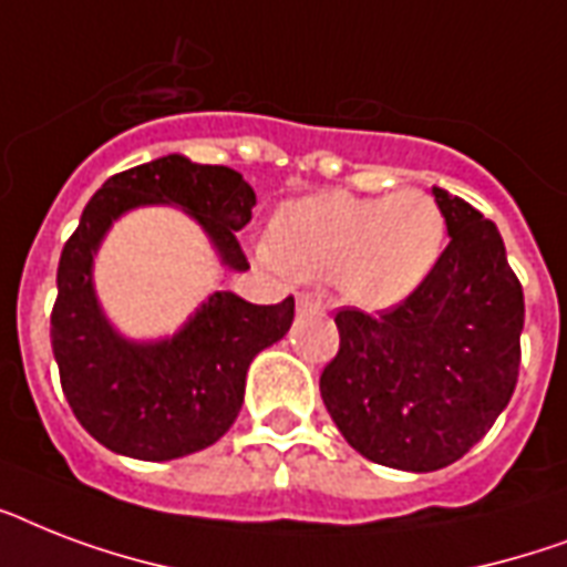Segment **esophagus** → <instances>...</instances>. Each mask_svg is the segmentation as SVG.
Listing matches in <instances>:
<instances>
[{
	"mask_svg": "<svg viewBox=\"0 0 567 567\" xmlns=\"http://www.w3.org/2000/svg\"><path fill=\"white\" fill-rule=\"evenodd\" d=\"M297 309H300V311H320V309H323V300H320V293L302 291V293H297Z\"/></svg>",
	"mask_w": 567,
	"mask_h": 567,
	"instance_id": "34e87169",
	"label": "esophagus"
}]
</instances>
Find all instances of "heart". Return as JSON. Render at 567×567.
Segmentation results:
<instances>
[{
  "label": "heart",
  "instance_id": "1",
  "mask_svg": "<svg viewBox=\"0 0 567 567\" xmlns=\"http://www.w3.org/2000/svg\"><path fill=\"white\" fill-rule=\"evenodd\" d=\"M444 235V214L423 190L371 199L336 190L285 205L267 258L300 276H338L350 300L385 309L430 276Z\"/></svg>",
  "mask_w": 567,
  "mask_h": 567
}]
</instances>
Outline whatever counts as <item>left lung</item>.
Returning a JSON list of instances; mask_svg holds the SVG:
<instances>
[{
	"label": "left lung",
	"mask_w": 567,
	"mask_h": 567,
	"mask_svg": "<svg viewBox=\"0 0 567 567\" xmlns=\"http://www.w3.org/2000/svg\"><path fill=\"white\" fill-rule=\"evenodd\" d=\"M450 244L394 309H338L336 359L320 396L350 447L396 471L462 458L512 400L524 288L497 226L435 188Z\"/></svg>",
	"instance_id": "8db88e82"
}]
</instances>
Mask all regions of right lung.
I'll return each mask as SVG.
<instances>
[{"label": "right lung", "instance_id": "add662e5", "mask_svg": "<svg viewBox=\"0 0 567 567\" xmlns=\"http://www.w3.org/2000/svg\"><path fill=\"white\" fill-rule=\"evenodd\" d=\"M146 203L182 205L212 235L223 261L247 270L235 231L252 217L256 194L220 164L155 158L111 176L61 249L49 338L66 403L114 453L167 462L208 447L235 423L249 362L288 332L293 297L252 306L217 291L171 341L144 347L114 336L93 297L91 258L111 220Z\"/></svg>", "mask_w": 567, "mask_h": 567}]
</instances>
